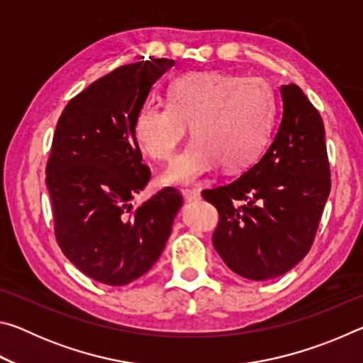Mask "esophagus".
Wrapping results in <instances>:
<instances>
[{
  "instance_id": "1",
  "label": "esophagus",
  "mask_w": 363,
  "mask_h": 363,
  "mask_svg": "<svg viewBox=\"0 0 363 363\" xmlns=\"http://www.w3.org/2000/svg\"><path fill=\"white\" fill-rule=\"evenodd\" d=\"M182 196H184V200L186 201H196V200H200V192L199 190H189V189H186V190H182Z\"/></svg>"
}]
</instances>
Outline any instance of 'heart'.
Listing matches in <instances>:
<instances>
[{"label":"heart","instance_id":"heart-1","mask_svg":"<svg viewBox=\"0 0 363 363\" xmlns=\"http://www.w3.org/2000/svg\"><path fill=\"white\" fill-rule=\"evenodd\" d=\"M275 115L272 88L262 78L192 72L171 84L169 102H147L134 134L155 160H169L189 126L195 138L163 171L164 184H194L223 164L248 168L267 144Z\"/></svg>","mask_w":363,"mask_h":363}]
</instances>
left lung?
I'll return each instance as SVG.
<instances>
[{
	"mask_svg": "<svg viewBox=\"0 0 363 363\" xmlns=\"http://www.w3.org/2000/svg\"><path fill=\"white\" fill-rule=\"evenodd\" d=\"M281 120L264 155L237 179L201 195L219 211L213 245L248 280L286 274L314 243L330 195L320 113L296 84L280 86Z\"/></svg>",
	"mask_w": 363,
	"mask_h": 363,
	"instance_id": "left-lung-1",
	"label": "left lung"
}]
</instances>
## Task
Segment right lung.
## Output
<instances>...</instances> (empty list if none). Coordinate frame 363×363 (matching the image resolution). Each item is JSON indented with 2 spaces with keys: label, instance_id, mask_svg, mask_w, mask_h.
Segmentation results:
<instances>
[{
  "label": "right lung",
  "instance_id": "obj_1",
  "mask_svg": "<svg viewBox=\"0 0 363 363\" xmlns=\"http://www.w3.org/2000/svg\"><path fill=\"white\" fill-rule=\"evenodd\" d=\"M173 65L149 57L118 67L73 97L57 121L46 164L54 230L73 266L101 284L121 286L149 272L182 206L173 187L131 205L150 179L134 120Z\"/></svg>",
  "mask_w": 363,
  "mask_h": 363
}]
</instances>
